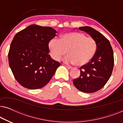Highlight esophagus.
I'll use <instances>...</instances> for the list:
<instances>
[{
    "label": "esophagus",
    "instance_id": "obj_1",
    "mask_svg": "<svg viewBox=\"0 0 123 123\" xmlns=\"http://www.w3.org/2000/svg\"><path fill=\"white\" fill-rule=\"evenodd\" d=\"M65 67H67V68H68V69H72V67L71 66H69V65H65Z\"/></svg>",
    "mask_w": 123,
    "mask_h": 123
}]
</instances>
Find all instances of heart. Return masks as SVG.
<instances>
[{"label": "heart", "mask_w": 123, "mask_h": 123, "mask_svg": "<svg viewBox=\"0 0 123 123\" xmlns=\"http://www.w3.org/2000/svg\"><path fill=\"white\" fill-rule=\"evenodd\" d=\"M51 55L56 61L64 59L66 63L83 65L92 59L96 51V43L93 38L87 37L79 32H69L64 35L60 40L54 38L49 44Z\"/></svg>", "instance_id": "heart-1"}]
</instances>
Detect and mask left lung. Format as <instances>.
<instances>
[{
	"mask_svg": "<svg viewBox=\"0 0 123 123\" xmlns=\"http://www.w3.org/2000/svg\"><path fill=\"white\" fill-rule=\"evenodd\" d=\"M79 29L93 38L97 48L90 62L80 67V76L74 79L73 82L80 91L93 93L101 89L111 75L114 64L113 50L109 40L94 28L85 26Z\"/></svg>",
	"mask_w": 123,
	"mask_h": 123,
	"instance_id": "1",
	"label": "left lung"
}]
</instances>
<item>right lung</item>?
Listing matches in <instances>:
<instances>
[{
	"instance_id": "1",
	"label": "right lung",
	"mask_w": 123,
	"mask_h": 123,
	"mask_svg": "<svg viewBox=\"0 0 123 123\" xmlns=\"http://www.w3.org/2000/svg\"><path fill=\"white\" fill-rule=\"evenodd\" d=\"M56 33L50 27L32 25L14 36L8 60L14 78L23 87L28 89L44 87L60 66V63L49 54V43Z\"/></svg>"
}]
</instances>
